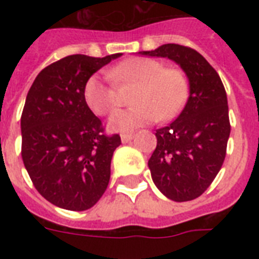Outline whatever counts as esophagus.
Returning a JSON list of instances; mask_svg holds the SVG:
<instances>
[{
  "instance_id": "obj_1",
  "label": "esophagus",
  "mask_w": 259,
  "mask_h": 259,
  "mask_svg": "<svg viewBox=\"0 0 259 259\" xmlns=\"http://www.w3.org/2000/svg\"><path fill=\"white\" fill-rule=\"evenodd\" d=\"M133 138H134V134H122V136H121V140H122V142H123V144L132 141Z\"/></svg>"
}]
</instances>
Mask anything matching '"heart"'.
Instances as JSON below:
<instances>
[{
    "instance_id": "heart-1",
    "label": "heart",
    "mask_w": 259,
    "mask_h": 259,
    "mask_svg": "<svg viewBox=\"0 0 259 259\" xmlns=\"http://www.w3.org/2000/svg\"><path fill=\"white\" fill-rule=\"evenodd\" d=\"M109 76L119 86H137L132 95V103L136 106L110 118L109 127L115 132H133L158 118L169 121L180 113L188 97L184 72L177 67H165L156 59L123 60L109 71ZM83 97L90 110L101 117L110 115L121 105L117 89L98 75L87 79Z\"/></svg>"
}]
</instances>
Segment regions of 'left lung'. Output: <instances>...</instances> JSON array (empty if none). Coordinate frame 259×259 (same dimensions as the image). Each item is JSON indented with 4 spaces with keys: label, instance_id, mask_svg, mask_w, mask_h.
<instances>
[{
    "label": "left lung",
    "instance_id": "obj_1",
    "mask_svg": "<svg viewBox=\"0 0 259 259\" xmlns=\"http://www.w3.org/2000/svg\"><path fill=\"white\" fill-rule=\"evenodd\" d=\"M140 54L170 59L189 80L188 101L180 115L156 130L157 146L148 166L168 199L193 200L211 185L225 161L231 130L225 86L215 68L189 47L164 44Z\"/></svg>",
    "mask_w": 259,
    "mask_h": 259
}]
</instances>
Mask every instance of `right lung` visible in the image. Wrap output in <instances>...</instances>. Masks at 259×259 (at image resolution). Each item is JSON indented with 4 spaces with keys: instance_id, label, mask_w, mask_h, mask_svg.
Returning a JSON list of instances; mask_svg holds the SVG:
<instances>
[{
    "instance_id": "obj_1",
    "label": "right lung",
    "mask_w": 259,
    "mask_h": 259,
    "mask_svg": "<svg viewBox=\"0 0 259 259\" xmlns=\"http://www.w3.org/2000/svg\"><path fill=\"white\" fill-rule=\"evenodd\" d=\"M122 54L71 55L36 76L21 114V156L34 188L70 211L91 208L110 181L119 134L106 136L83 97L87 79Z\"/></svg>"
}]
</instances>
